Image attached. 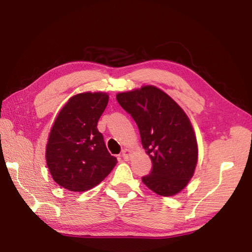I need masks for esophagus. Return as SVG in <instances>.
<instances>
[{
	"mask_svg": "<svg viewBox=\"0 0 252 252\" xmlns=\"http://www.w3.org/2000/svg\"><path fill=\"white\" fill-rule=\"evenodd\" d=\"M130 156H131V152L129 151V149H125V151H122V155L121 157L125 159V160H129L130 159Z\"/></svg>",
	"mask_w": 252,
	"mask_h": 252,
	"instance_id": "34e87169",
	"label": "esophagus"
}]
</instances>
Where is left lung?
Returning a JSON list of instances; mask_svg holds the SVG:
<instances>
[{
	"label": "left lung",
	"mask_w": 252,
	"mask_h": 252,
	"mask_svg": "<svg viewBox=\"0 0 252 252\" xmlns=\"http://www.w3.org/2000/svg\"><path fill=\"white\" fill-rule=\"evenodd\" d=\"M119 105L140 130L144 149L153 167L142 182L160 196L178 194L189 183L197 164L194 130L183 109L153 85L119 93Z\"/></svg>",
	"instance_id": "8db88e82"
}]
</instances>
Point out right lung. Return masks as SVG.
<instances>
[{
	"label": "right lung",
	"instance_id": "obj_1",
	"mask_svg": "<svg viewBox=\"0 0 252 252\" xmlns=\"http://www.w3.org/2000/svg\"><path fill=\"white\" fill-rule=\"evenodd\" d=\"M108 95H74L63 107L49 136L46 163L58 185L71 191H84L98 185L117 163L107 151L97 130Z\"/></svg>",
	"mask_w": 252,
	"mask_h": 252
}]
</instances>
